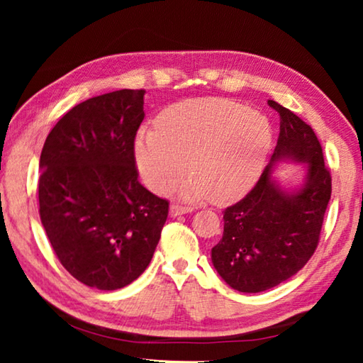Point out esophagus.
Listing matches in <instances>:
<instances>
[{
	"mask_svg": "<svg viewBox=\"0 0 363 363\" xmlns=\"http://www.w3.org/2000/svg\"><path fill=\"white\" fill-rule=\"evenodd\" d=\"M194 211L192 206H187V205H181V203H173L169 206V216L171 218H176V216H181V214H186Z\"/></svg>",
	"mask_w": 363,
	"mask_h": 363,
	"instance_id": "esophagus-1",
	"label": "esophagus"
}]
</instances>
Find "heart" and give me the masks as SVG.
<instances>
[{
	"mask_svg": "<svg viewBox=\"0 0 363 363\" xmlns=\"http://www.w3.org/2000/svg\"><path fill=\"white\" fill-rule=\"evenodd\" d=\"M274 126L266 115L218 97L177 102L160 115L158 128L143 126L134 160L145 186L167 194L179 186L186 199L230 203L247 195L266 168Z\"/></svg>",
	"mask_w": 363,
	"mask_h": 363,
	"instance_id": "heart-1",
	"label": "heart"
}]
</instances>
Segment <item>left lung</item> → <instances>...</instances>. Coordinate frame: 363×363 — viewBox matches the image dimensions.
<instances>
[{
	"mask_svg": "<svg viewBox=\"0 0 363 363\" xmlns=\"http://www.w3.org/2000/svg\"><path fill=\"white\" fill-rule=\"evenodd\" d=\"M267 104L280 115L277 145L256 186L224 210L223 238L211 250L214 269L242 293L266 291L306 266L331 196V176L314 130L275 101ZM285 159L306 168L303 186L290 193L269 176Z\"/></svg>",
	"mask_w": 363,
	"mask_h": 363,
	"instance_id": "left-lung-1",
	"label": "left lung"
}]
</instances>
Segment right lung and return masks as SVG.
I'll list each match as a JSON object with an SVG mask.
<instances>
[{"label": "right lung", "mask_w": 363, "mask_h": 363, "mask_svg": "<svg viewBox=\"0 0 363 363\" xmlns=\"http://www.w3.org/2000/svg\"><path fill=\"white\" fill-rule=\"evenodd\" d=\"M144 94L120 89L78 104L41 150V224L60 264L97 290H118L144 272L168 218V200L138 181Z\"/></svg>", "instance_id": "obj_1"}]
</instances>
